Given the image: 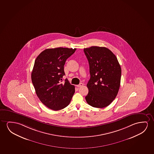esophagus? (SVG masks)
<instances>
[{
  "mask_svg": "<svg viewBox=\"0 0 154 154\" xmlns=\"http://www.w3.org/2000/svg\"><path fill=\"white\" fill-rule=\"evenodd\" d=\"M84 84H83V83H80L79 85H77V87H81L83 86Z\"/></svg>",
  "mask_w": 154,
  "mask_h": 154,
  "instance_id": "1",
  "label": "esophagus"
}]
</instances>
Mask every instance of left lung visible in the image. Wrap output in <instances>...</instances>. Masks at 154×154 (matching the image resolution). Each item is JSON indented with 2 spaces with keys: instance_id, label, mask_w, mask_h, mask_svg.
Returning a JSON list of instances; mask_svg holds the SVG:
<instances>
[{
  "instance_id": "obj_1",
  "label": "left lung",
  "mask_w": 154,
  "mask_h": 154,
  "mask_svg": "<svg viewBox=\"0 0 154 154\" xmlns=\"http://www.w3.org/2000/svg\"><path fill=\"white\" fill-rule=\"evenodd\" d=\"M84 51L89 66L87 103L97 108L106 107L116 97L120 86L121 68L116 56L105 47H91Z\"/></svg>"
}]
</instances>
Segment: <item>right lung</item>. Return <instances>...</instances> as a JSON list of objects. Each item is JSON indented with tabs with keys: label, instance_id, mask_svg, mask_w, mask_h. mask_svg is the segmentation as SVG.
<instances>
[{
	"label": "right lung",
	"instance_id": "right-lung-1",
	"mask_svg": "<svg viewBox=\"0 0 154 154\" xmlns=\"http://www.w3.org/2000/svg\"><path fill=\"white\" fill-rule=\"evenodd\" d=\"M76 49L57 48L45 49L36 58L32 71V82L41 102L54 111L69 105L75 93V86L67 79L62 84L65 75L66 61Z\"/></svg>",
	"mask_w": 154,
	"mask_h": 154
}]
</instances>
